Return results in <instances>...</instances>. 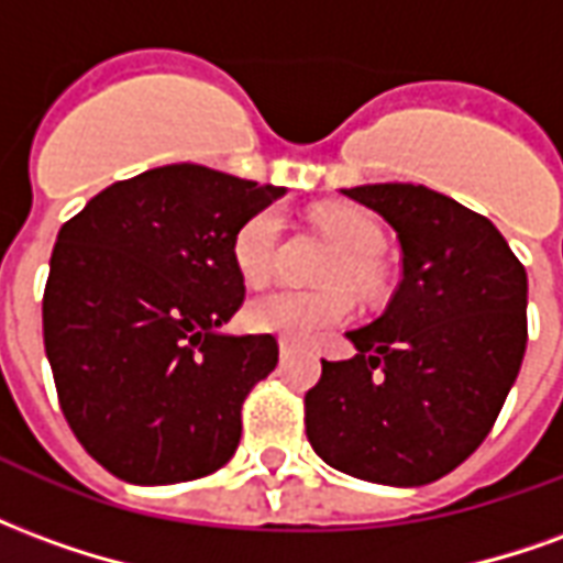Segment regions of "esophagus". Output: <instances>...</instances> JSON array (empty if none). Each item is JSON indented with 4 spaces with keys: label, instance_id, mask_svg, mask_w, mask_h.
I'll list each match as a JSON object with an SVG mask.
<instances>
[{
    "label": "esophagus",
    "instance_id": "1",
    "mask_svg": "<svg viewBox=\"0 0 563 563\" xmlns=\"http://www.w3.org/2000/svg\"><path fill=\"white\" fill-rule=\"evenodd\" d=\"M298 353V346L289 341H280V358H292V355Z\"/></svg>",
    "mask_w": 563,
    "mask_h": 563
}]
</instances>
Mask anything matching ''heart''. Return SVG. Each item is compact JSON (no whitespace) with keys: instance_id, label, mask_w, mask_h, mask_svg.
<instances>
[{"instance_id":"b5f03b06","label":"heart","mask_w":563,"mask_h":563,"mask_svg":"<svg viewBox=\"0 0 563 563\" xmlns=\"http://www.w3.org/2000/svg\"><path fill=\"white\" fill-rule=\"evenodd\" d=\"M310 220L319 232L338 246L322 274L329 289L319 292H295V289H274L253 298L246 305V325L258 334H277L283 341L310 343L341 329L353 319V292L371 295L379 286L377 256L383 253V229L365 210L329 205L317 208ZM277 241H280V220L274 210H256L241 222L232 238V262L238 277L246 286H262L274 277L277 268Z\"/></svg>"}]
</instances>
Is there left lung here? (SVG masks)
I'll list each match as a JSON object with an SVG mask.
<instances>
[{"label":"left lung","instance_id":"1","mask_svg":"<svg viewBox=\"0 0 563 563\" xmlns=\"http://www.w3.org/2000/svg\"><path fill=\"white\" fill-rule=\"evenodd\" d=\"M389 222L401 283L386 313L346 331L355 355L322 362L305 395L307 440L334 471L428 485L483 443L528 343V274L483 213L428 186L343 189Z\"/></svg>","mask_w":563,"mask_h":563}]
</instances>
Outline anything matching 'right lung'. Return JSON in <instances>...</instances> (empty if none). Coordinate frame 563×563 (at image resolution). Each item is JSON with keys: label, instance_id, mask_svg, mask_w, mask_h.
Returning <instances> with one entry per match:
<instances>
[{"label": "right lung", "instance_id": "1", "mask_svg": "<svg viewBox=\"0 0 563 563\" xmlns=\"http://www.w3.org/2000/svg\"><path fill=\"white\" fill-rule=\"evenodd\" d=\"M180 162L117 180L59 229L44 353L80 446L135 485L220 471L250 389L277 367L271 334H220L244 305L232 238L280 198Z\"/></svg>", "mask_w": 563, "mask_h": 563}]
</instances>
